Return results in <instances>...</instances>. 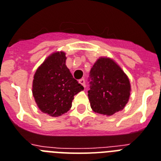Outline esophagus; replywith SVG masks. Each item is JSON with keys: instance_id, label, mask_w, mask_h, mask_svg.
<instances>
[{"instance_id": "34e87169", "label": "esophagus", "mask_w": 161, "mask_h": 161, "mask_svg": "<svg viewBox=\"0 0 161 161\" xmlns=\"http://www.w3.org/2000/svg\"><path fill=\"white\" fill-rule=\"evenodd\" d=\"M79 83H81V84L83 85V87H86V83H85V80L83 79V78H81L80 80H79Z\"/></svg>"}]
</instances>
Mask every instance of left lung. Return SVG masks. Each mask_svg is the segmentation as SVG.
Here are the masks:
<instances>
[{
  "label": "left lung",
  "instance_id": "1",
  "mask_svg": "<svg viewBox=\"0 0 161 161\" xmlns=\"http://www.w3.org/2000/svg\"><path fill=\"white\" fill-rule=\"evenodd\" d=\"M88 98L98 114L112 115L122 110L130 96V83L119 66L108 58L97 60L90 71Z\"/></svg>",
  "mask_w": 161,
  "mask_h": 161
}]
</instances>
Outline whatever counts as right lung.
Masks as SVG:
<instances>
[{
	"instance_id": "right-lung-1",
	"label": "right lung",
	"mask_w": 161,
	"mask_h": 161,
	"mask_svg": "<svg viewBox=\"0 0 161 161\" xmlns=\"http://www.w3.org/2000/svg\"><path fill=\"white\" fill-rule=\"evenodd\" d=\"M64 52L52 54L34 74L32 94L39 109L53 117L66 113L74 97L83 90L65 65Z\"/></svg>"
}]
</instances>
